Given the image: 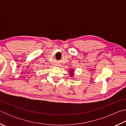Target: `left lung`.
Masks as SVG:
<instances>
[{
	"label": "left lung",
	"mask_w": 126,
	"mask_h": 126,
	"mask_svg": "<svg viewBox=\"0 0 126 126\" xmlns=\"http://www.w3.org/2000/svg\"><path fill=\"white\" fill-rule=\"evenodd\" d=\"M72 72H73V71H72ZM71 75H72V73H71Z\"/></svg>",
	"instance_id": "left-lung-1"
}]
</instances>
